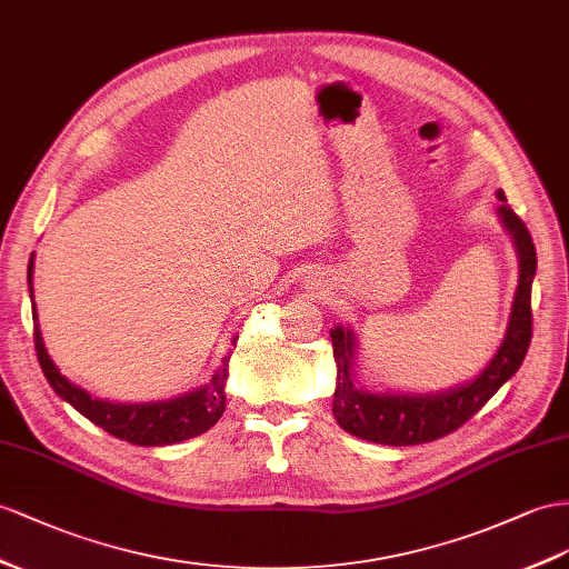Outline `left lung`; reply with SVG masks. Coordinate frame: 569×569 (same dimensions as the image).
Wrapping results in <instances>:
<instances>
[{"label":"left lung","mask_w":569,"mask_h":569,"mask_svg":"<svg viewBox=\"0 0 569 569\" xmlns=\"http://www.w3.org/2000/svg\"><path fill=\"white\" fill-rule=\"evenodd\" d=\"M498 199H505L498 189ZM502 228L509 232L519 257V283L505 339L488 366L471 380L437 391H370L356 380L358 337L351 327L331 329L333 360H337V389H333V418L360 440L389 447H411L440 440L476 416L509 377H515L531 343V283L536 276V247L521 218L509 209H498Z\"/></svg>","instance_id":"8db88e82"}]
</instances>
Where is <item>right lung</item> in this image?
<instances>
[{
    "mask_svg": "<svg viewBox=\"0 0 569 569\" xmlns=\"http://www.w3.org/2000/svg\"><path fill=\"white\" fill-rule=\"evenodd\" d=\"M33 257L36 254H31V261H28V293H31V302H33L36 353H38L42 372H46V380L50 382L57 397L74 406L83 418H89L98 428H103L106 432L120 437V440L139 445V447H166L174 442H184L189 437L207 432L218 423V418H221L226 411V382H228L230 353L221 360V368L211 375L209 382L189 389L184 395L158 399V401L120 403V401L93 399L89 391L77 387L74 382H69L67 377L57 370L46 348V341H42L36 300H33V267H36ZM232 343H236V337H232Z\"/></svg>",
    "mask_w": 569,
    "mask_h": 569,
    "instance_id": "1",
    "label": "right lung"
}]
</instances>
